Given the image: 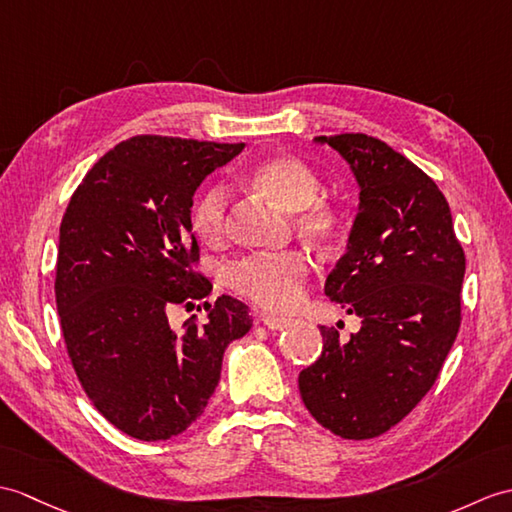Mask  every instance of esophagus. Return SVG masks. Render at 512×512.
<instances>
[{
	"label": "esophagus",
	"mask_w": 512,
	"mask_h": 512,
	"mask_svg": "<svg viewBox=\"0 0 512 512\" xmlns=\"http://www.w3.org/2000/svg\"><path fill=\"white\" fill-rule=\"evenodd\" d=\"M259 320L272 331H281L290 325V318H279V316H270V314H261Z\"/></svg>",
	"instance_id": "esophagus-1"
}]
</instances>
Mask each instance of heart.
I'll return each instance as SVG.
<instances>
[{
    "instance_id": "1",
    "label": "heart",
    "mask_w": 512,
    "mask_h": 512,
    "mask_svg": "<svg viewBox=\"0 0 512 512\" xmlns=\"http://www.w3.org/2000/svg\"><path fill=\"white\" fill-rule=\"evenodd\" d=\"M248 181L259 194L275 200L292 213V224L303 240L314 246H329L340 231V211L325 198H318V176L299 159L277 154L255 165ZM192 229L205 244L218 246L229 235V192L211 185L192 209ZM310 275V261L301 251L255 253L235 259L224 268L229 288L270 312H290L299 305L303 283Z\"/></svg>"
}]
</instances>
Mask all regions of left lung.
I'll return each mask as SVG.
<instances>
[{
	"instance_id": "8db88e82",
	"label": "left lung",
	"mask_w": 512,
	"mask_h": 512,
	"mask_svg": "<svg viewBox=\"0 0 512 512\" xmlns=\"http://www.w3.org/2000/svg\"><path fill=\"white\" fill-rule=\"evenodd\" d=\"M314 141L340 152L360 187L325 294L362 327L347 342L320 327L323 353L301 371L299 390L320 425L364 441L410 414L441 373L460 329L465 251L443 192L403 154L362 133Z\"/></svg>"
}]
</instances>
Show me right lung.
Returning <instances> with one entry per match:
<instances>
[{
    "label": "right lung",
    "mask_w": 512,
    "mask_h": 512,
    "mask_svg": "<svg viewBox=\"0 0 512 512\" xmlns=\"http://www.w3.org/2000/svg\"><path fill=\"white\" fill-rule=\"evenodd\" d=\"M242 150L126 139L82 178L63 216L54 292L69 360L102 417L139 441H168L205 412L224 349L253 325L227 294L205 303L202 325L192 316L174 331L168 320L211 292L194 270V192Z\"/></svg>",
    "instance_id": "add662e5"
}]
</instances>
